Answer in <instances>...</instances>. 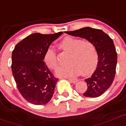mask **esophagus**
I'll return each instance as SVG.
<instances>
[{
	"instance_id": "34e87169",
	"label": "esophagus",
	"mask_w": 126,
	"mask_h": 126,
	"mask_svg": "<svg viewBox=\"0 0 126 126\" xmlns=\"http://www.w3.org/2000/svg\"><path fill=\"white\" fill-rule=\"evenodd\" d=\"M68 80L70 81V82H72V83H76V82L78 81V80L77 79H72V78H68Z\"/></svg>"
}]
</instances>
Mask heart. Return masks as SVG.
<instances>
[{
    "label": "heart",
    "instance_id": "obj_1",
    "mask_svg": "<svg viewBox=\"0 0 126 126\" xmlns=\"http://www.w3.org/2000/svg\"><path fill=\"white\" fill-rule=\"evenodd\" d=\"M61 49L69 53L67 65L59 67L56 74L59 77L75 76L80 73L87 76L93 72L97 63V53L94 44L87 40H81L73 37H65L59 44ZM47 66L56 70L58 67L56 52L48 48L44 56Z\"/></svg>",
    "mask_w": 126,
    "mask_h": 126
}]
</instances>
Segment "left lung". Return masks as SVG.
<instances>
[{"mask_svg": "<svg viewBox=\"0 0 126 126\" xmlns=\"http://www.w3.org/2000/svg\"><path fill=\"white\" fill-rule=\"evenodd\" d=\"M65 33L89 40L95 46L97 66L91 76L85 80L88 88L83 95L93 98L101 95L111 86L115 75L117 54L113 40L103 31L90 27Z\"/></svg>", "mask_w": 126, "mask_h": 126, "instance_id": "1", "label": "left lung"}]
</instances>
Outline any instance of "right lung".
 Listing matches in <instances>:
<instances>
[{"label":"right lung","instance_id":"obj_1","mask_svg":"<svg viewBox=\"0 0 126 126\" xmlns=\"http://www.w3.org/2000/svg\"><path fill=\"white\" fill-rule=\"evenodd\" d=\"M63 32L32 33L16 44L11 69L17 88L26 101L35 105L49 102L58 80L43 61L46 51Z\"/></svg>","mask_w":126,"mask_h":126}]
</instances>
